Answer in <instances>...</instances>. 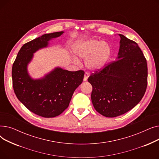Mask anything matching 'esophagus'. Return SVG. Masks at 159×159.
<instances>
[{
	"mask_svg": "<svg viewBox=\"0 0 159 159\" xmlns=\"http://www.w3.org/2000/svg\"><path fill=\"white\" fill-rule=\"evenodd\" d=\"M89 77V73L88 72H86L84 74V81H86L88 80V78Z\"/></svg>",
	"mask_w": 159,
	"mask_h": 159,
	"instance_id": "esophagus-1",
	"label": "esophagus"
}]
</instances>
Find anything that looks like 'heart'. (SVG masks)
<instances>
[{
  "instance_id": "b5f03b06",
  "label": "heart",
  "mask_w": 159,
  "mask_h": 159,
  "mask_svg": "<svg viewBox=\"0 0 159 159\" xmlns=\"http://www.w3.org/2000/svg\"><path fill=\"white\" fill-rule=\"evenodd\" d=\"M73 51L76 56L86 59L87 68L93 71L103 68L111 55V48L108 43L93 39L77 42L74 44ZM73 60L79 62L77 58L74 57Z\"/></svg>"
}]
</instances>
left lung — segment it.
Masks as SVG:
<instances>
[{"instance_id":"obj_1","label":"left lung","mask_w":159,"mask_h":159,"mask_svg":"<svg viewBox=\"0 0 159 159\" xmlns=\"http://www.w3.org/2000/svg\"><path fill=\"white\" fill-rule=\"evenodd\" d=\"M116 60L89 77L95 110L115 117L131 110L143 98L148 84L147 62L135 41L123 35Z\"/></svg>"}]
</instances>
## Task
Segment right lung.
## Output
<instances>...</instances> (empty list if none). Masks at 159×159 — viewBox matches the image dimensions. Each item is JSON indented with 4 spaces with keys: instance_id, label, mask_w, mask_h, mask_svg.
<instances>
[{
    "instance_id": "obj_1",
    "label": "right lung",
    "mask_w": 159,
    "mask_h": 159,
    "mask_svg": "<svg viewBox=\"0 0 159 159\" xmlns=\"http://www.w3.org/2000/svg\"><path fill=\"white\" fill-rule=\"evenodd\" d=\"M64 32L48 33L24 44L12 67L14 92L28 109L45 118L55 117L68 107L75 90L81 84L84 71H70L57 68L40 79H31L27 66L33 53L48 45V41Z\"/></svg>"
}]
</instances>
